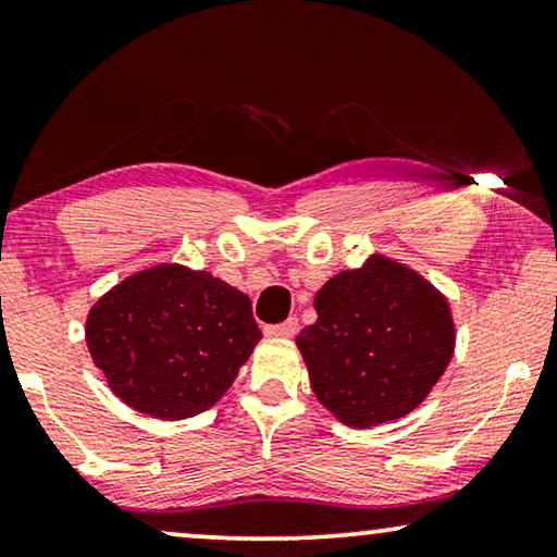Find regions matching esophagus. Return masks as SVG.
<instances>
[{
	"mask_svg": "<svg viewBox=\"0 0 557 557\" xmlns=\"http://www.w3.org/2000/svg\"><path fill=\"white\" fill-rule=\"evenodd\" d=\"M296 330H299V322H296V319L292 317V319H286L284 324L269 326V330H265V334H269V337H281V339H288V337H294Z\"/></svg>",
	"mask_w": 557,
	"mask_h": 557,
	"instance_id": "34e87169",
	"label": "esophagus"
}]
</instances>
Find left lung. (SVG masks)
<instances>
[{"mask_svg":"<svg viewBox=\"0 0 557 557\" xmlns=\"http://www.w3.org/2000/svg\"><path fill=\"white\" fill-rule=\"evenodd\" d=\"M296 347L317 400L352 429L398 421L429 398L456 347L451 304L410 265L372 253L314 296Z\"/></svg>","mask_w":557,"mask_h":557,"instance_id":"1","label":"left lung"}]
</instances>
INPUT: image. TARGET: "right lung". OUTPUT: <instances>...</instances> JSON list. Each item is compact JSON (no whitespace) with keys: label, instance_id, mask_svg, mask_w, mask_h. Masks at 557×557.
I'll use <instances>...</instances> for the list:
<instances>
[{"label":"right lung","instance_id":"right-lung-1","mask_svg":"<svg viewBox=\"0 0 557 557\" xmlns=\"http://www.w3.org/2000/svg\"><path fill=\"white\" fill-rule=\"evenodd\" d=\"M261 339L250 299L182 263H157L88 311L86 345L128 408L182 421L215 406Z\"/></svg>","mask_w":557,"mask_h":557}]
</instances>
